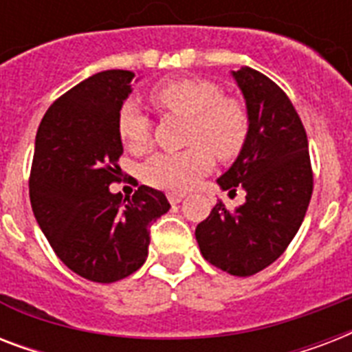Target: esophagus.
Returning a JSON list of instances; mask_svg holds the SVG:
<instances>
[{"instance_id":"esophagus-1","label":"esophagus","mask_w":352,"mask_h":352,"mask_svg":"<svg viewBox=\"0 0 352 352\" xmlns=\"http://www.w3.org/2000/svg\"><path fill=\"white\" fill-rule=\"evenodd\" d=\"M166 195H168V201H170L171 204H179L182 199L186 197V193L182 192H168Z\"/></svg>"}]
</instances>
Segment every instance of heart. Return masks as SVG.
Wrapping results in <instances>:
<instances>
[{"label":"heart","instance_id":"obj_1","mask_svg":"<svg viewBox=\"0 0 352 352\" xmlns=\"http://www.w3.org/2000/svg\"><path fill=\"white\" fill-rule=\"evenodd\" d=\"M151 102L164 111L190 118L186 142L181 153L155 155L142 166L146 184L159 190L184 192L206 175L214 155L234 160L243 151L250 122L239 100L223 96L217 84L204 78H179L157 85ZM122 144L131 153L142 155L151 148V124L137 104L126 102L117 117Z\"/></svg>","mask_w":352,"mask_h":352}]
</instances>
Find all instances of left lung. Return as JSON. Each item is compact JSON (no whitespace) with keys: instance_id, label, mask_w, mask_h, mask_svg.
Segmentation results:
<instances>
[{"instance_id":"left-lung-1","label":"left lung","mask_w":352,"mask_h":352,"mask_svg":"<svg viewBox=\"0 0 352 352\" xmlns=\"http://www.w3.org/2000/svg\"><path fill=\"white\" fill-rule=\"evenodd\" d=\"M250 131L232 168L217 179L223 190L246 201L234 210L217 203L195 228L201 254L232 276H252L278 259L300 230L311 203L309 140L285 91L250 67L235 71Z\"/></svg>"}]
</instances>
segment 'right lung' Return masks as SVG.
<instances>
[{
	"label": "right lung",
	"mask_w": 352,
	"mask_h": 352,
	"mask_svg": "<svg viewBox=\"0 0 352 352\" xmlns=\"http://www.w3.org/2000/svg\"><path fill=\"white\" fill-rule=\"evenodd\" d=\"M131 71L93 74L51 104L36 133L29 177L32 212L63 265L95 283L137 272L148 257L149 226L170 210L162 192L120 182L117 117L131 93Z\"/></svg>",
	"instance_id": "1"
}]
</instances>
